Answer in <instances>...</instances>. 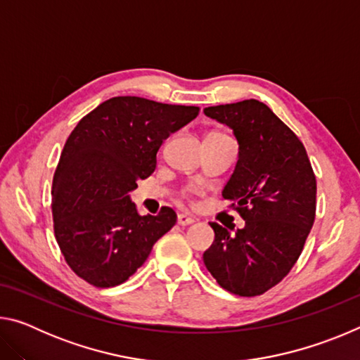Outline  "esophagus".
Returning a JSON list of instances; mask_svg holds the SVG:
<instances>
[{"mask_svg":"<svg viewBox=\"0 0 360 360\" xmlns=\"http://www.w3.org/2000/svg\"><path fill=\"white\" fill-rule=\"evenodd\" d=\"M193 222H195V219L192 216L184 214V212H182V214H178V224L182 225V227H186V225H191Z\"/></svg>","mask_w":360,"mask_h":360,"instance_id":"obj_1","label":"esophagus"}]
</instances>
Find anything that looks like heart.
Listing matches in <instances>:
<instances>
[{
  "mask_svg": "<svg viewBox=\"0 0 360 360\" xmlns=\"http://www.w3.org/2000/svg\"><path fill=\"white\" fill-rule=\"evenodd\" d=\"M210 135H222V133H216V131H214V133H210Z\"/></svg>",
  "mask_w": 360,
  "mask_h": 360,
  "instance_id": "b5f03b06",
  "label": "heart"
}]
</instances>
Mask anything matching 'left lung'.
Here are the masks:
<instances>
[{
    "label": "left lung",
    "instance_id": "1",
    "mask_svg": "<svg viewBox=\"0 0 360 360\" xmlns=\"http://www.w3.org/2000/svg\"><path fill=\"white\" fill-rule=\"evenodd\" d=\"M205 114L238 139V162L222 197L246 225L230 233L211 222L214 243L203 262L225 290L260 295L300 257L316 217V176L303 143L262 101L210 106Z\"/></svg>",
    "mask_w": 360,
    "mask_h": 360
}]
</instances>
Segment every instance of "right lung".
<instances>
[{
  "label": "right lung",
  "mask_w": 360,
  "mask_h": 360,
  "mask_svg": "<svg viewBox=\"0 0 360 360\" xmlns=\"http://www.w3.org/2000/svg\"><path fill=\"white\" fill-rule=\"evenodd\" d=\"M200 108L114 96L77 122L52 182L53 233L66 264L95 288L125 283L176 224L162 206L141 216L130 202L139 179L154 173L163 139Z\"/></svg>",
  "instance_id": "1"
}]
</instances>
